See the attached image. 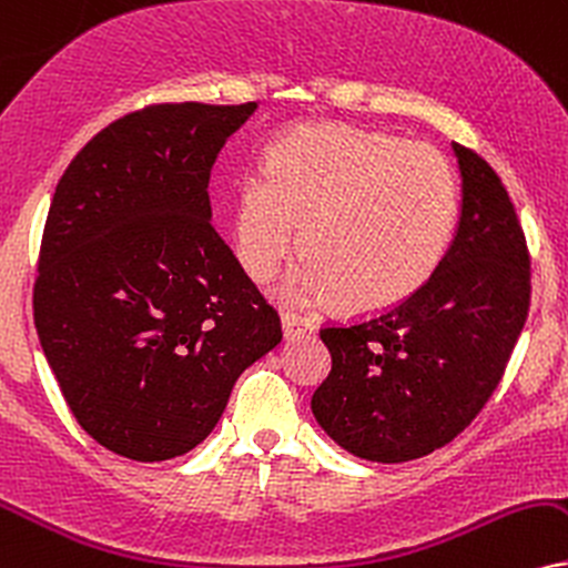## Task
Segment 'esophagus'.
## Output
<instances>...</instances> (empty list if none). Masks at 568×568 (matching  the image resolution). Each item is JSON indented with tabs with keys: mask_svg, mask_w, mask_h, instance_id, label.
Returning a JSON list of instances; mask_svg holds the SVG:
<instances>
[{
	"mask_svg": "<svg viewBox=\"0 0 568 568\" xmlns=\"http://www.w3.org/2000/svg\"><path fill=\"white\" fill-rule=\"evenodd\" d=\"M282 326H284L286 339H303V337H311V334L316 332V324H313L311 318L300 316V313H292V311L282 313Z\"/></svg>",
	"mask_w": 568,
	"mask_h": 568,
	"instance_id": "esophagus-1",
	"label": "esophagus"
}]
</instances>
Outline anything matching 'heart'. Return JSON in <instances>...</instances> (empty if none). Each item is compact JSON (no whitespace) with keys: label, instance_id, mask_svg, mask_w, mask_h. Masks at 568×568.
Wrapping results in <instances>:
<instances>
[{"label":"heart","instance_id":"b5f03b06","mask_svg":"<svg viewBox=\"0 0 568 568\" xmlns=\"http://www.w3.org/2000/svg\"><path fill=\"white\" fill-rule=\"evenodd\" d=\"M458 184L429 144L349 125H303L271 146L236 200V255L268 282L295 247L305 261L286 282L303 303L339 300L379 313L405 303L450 247Z\"/></svg>","mask_w":568,"mask_h":568}]
</instances>
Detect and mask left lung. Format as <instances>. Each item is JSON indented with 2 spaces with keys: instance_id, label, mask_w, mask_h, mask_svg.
<instances>
[{
  "instance_id": "8db88e82",
  "label": "left lung",
  "mask_w": 568,
  "mask_h": 568,
  "mask_svg": "<svg viewBox=\"0 0 568 568\" xmlns=\"http://www.w3.org/2000/svg\"><path fill=\"white\" fill-rule=\"evenodd\" d=\"M460 221L434 276L405 303L321 328L332 371L313 416L347 453L403 464L453 443L503 379L529 313V250L485 158L453 142Z\"/></svg>"
}]
</instances>
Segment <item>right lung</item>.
Here are the masks:
<instances>
[{"label":"right lung","instance_id":"obj_1","mask_svg":"<svg viewBox=\"0 0 568 568\" xmlns=\"http://www.w3.org/2000/svg\"><path fill=\"white\" fill-rule=\"evenodd\" d=\"M255 108L150 104L89 139L54 189L33 324L81 429L131 460L197 447L282 342L210 223V171Z\"/></svg>","mask_w":568,"mask_h":568}]
</instances>
